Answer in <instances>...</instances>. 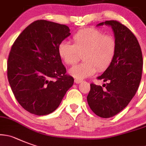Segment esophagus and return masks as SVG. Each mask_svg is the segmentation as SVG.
Masks as SVG:
<instances>
[{
    "label": "esophagus",
    "instance_id": "esophagus-1",
    "mask_svg": "<svg viewBox=\"0 0 146 146\" xmlns=\"http://www.w3.org/2000/svg\"><path fill=\"white\" fill-rule=\"evenodd\" d=\"M82 81L81 80H78V79H74V82H75L76 84H80L81 83Z\"/></svg>",
    "mask_w": 146,
    "mask_h": 146
}]
</instances>
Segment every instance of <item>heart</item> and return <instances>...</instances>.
I'll list each match as a JSON object with an SVG mask.
<instances>
[{
  "label": "heart",
  "instance_id": "b5f03b06",
  "mask_svg": "<svg viewBox=\"0 0 146 146\" xmlns=\"http://www.w3.org/2000/svg\"><path fill=\"white\" fill-rule=\"evenodd\" d=\"M73 44L63 41L58 45V53L61 59L69 65H74L82 56L84 62L73 66L69 74L78 80L87 78L106 70L114 58L117 43L114 38L105 35L94 28L81 29L72 37Z\"/></svg>",
  "mask_w": 146,
  "mask_h": 146
}]
</instances>
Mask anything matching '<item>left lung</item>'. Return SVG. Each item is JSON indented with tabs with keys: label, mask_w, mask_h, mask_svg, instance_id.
<instances>
[{
	"label": "left lung",
	"mask_w": 146,
	"mask_h": 146,
	"mask_svg": "<svg viewBox=\"0 0 146 146\" xmlns=\"http://www.w3.org/2000/svg\"><path fill=\"white\" fill-rule=\"evenodd\" d=\"M111 27L117 43L114 58L110 66L97 77L107 82L106 89L90 84L87 97L90 108L102 118L113 117L125 109L138 89L143 70L141 48L134 34L119 21L111 20L98 24Z\"/></svg>",
	"instance_id": "obj_1"
}]
</instances>
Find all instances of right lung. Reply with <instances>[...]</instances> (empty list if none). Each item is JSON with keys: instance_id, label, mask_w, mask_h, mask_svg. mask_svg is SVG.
Returning a JSON list of instances; mask_svg holds the SVG:
<instances>
[{"instance_id": "right-lung-1", "label": "right lung", "mask_w": 146, "mask_h": 146, "mask_svg": "<svg viewBox=\"0 0 146 146\" xmlns=\"http://www.w3.org/2000/svg\"><path fill=\"white\" fill-rule=\"evenodd\" d=\"M71 35L67 26L37 20L27 27L13 44L7 64L12 92L26 111L49 114L61 104L74 79L58 53V45Z\"/></svg>"}]
</instances>
